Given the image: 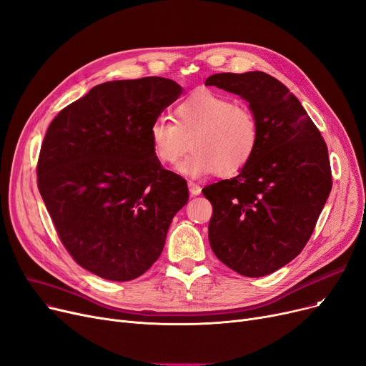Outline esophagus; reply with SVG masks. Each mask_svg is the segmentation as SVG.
<instances>
[{
	"mask_svg": "<svg viewBox=\"0 0 366 366\" xmlns=\"http://www.w3.org/2000/svg\"><path fill=\"white\" fill-rule=\"evenodd\" d=\"M188 189H189V193H192V196H199L202 193L200 185L196 182H188Z\"/></svg>",
	"mask_w": 366,
	"mask_h": 366,
	"instance_id": "1",
	"label": "esophagus"
}]
</instances>
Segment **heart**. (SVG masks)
<instances>
[{"instance_id": "b5f03b06", "label": "heart", "mask_w": 366, "mask_h": 366, "mask_svg": "<svg viewBox=\"0 0 366 366\" xmlns=\"http://www.w3.org/2000/svg\"><path fill=\"white\" fill-rule=\"evenodd\" d=\"M149 139L155 158L173 164L189 152L177 170L189 178H199L218 170L230 177L242 170L256 154L260 127L247 106L212 89H199L185 97L174 110V119L157 117L149 127Z\"/></svg>"}]
</instances>
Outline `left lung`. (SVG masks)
Segmentation results:
<instances>
[{
	"mask_svg": "<svg viewBox=\"0 0 366 366\" xmlns=\"http://www.w3.org/2000/svg\"><path fill=\"white\" fill-rule=\"evenodd\" d=\"M204 85L239 95L260 127L259 148L232 179L202 189L209 244L244 277H264L304 249L332 189L327 147L300 102L263 71L218 73Z\"/></svg>",
	"mask_w": 366,
	"mask_h": 366,
	"instance_id": "obj_1",
	"label": "left lung"
}]
</instances>
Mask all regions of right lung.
<instances>
[{
    "label": "right lung",
    "mask_w": 366,
    "mask_h": 366,
    "mask_svg": "<svg viewBox=\"0 0 366 366\" xmlns=\"http://www.w3.org/2000/svg\"><path fill=\"white\" fill-rule=\"evenodd\" d=\"M181 92L157 76L104 82L62 109L46 132L39 192L70 256L104 280L145 274L188 202L185 179L163 169L149 139L152 121Z\"/></svg>",
    "instance_id": "obj_1"
}]
</instances>
